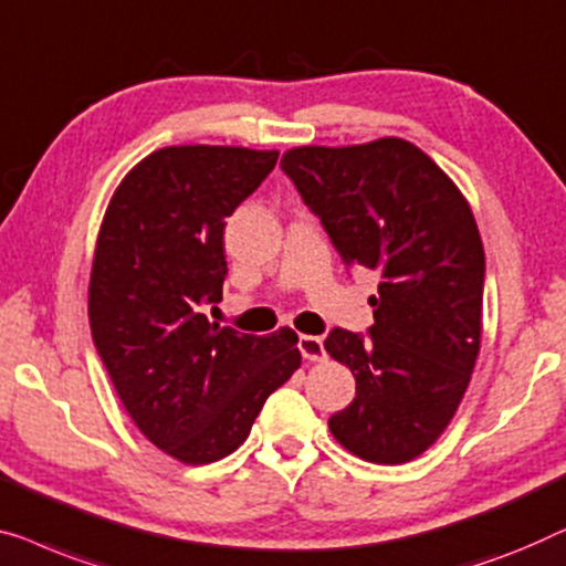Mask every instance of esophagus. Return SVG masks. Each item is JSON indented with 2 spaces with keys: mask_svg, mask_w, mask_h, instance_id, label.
<instances>
[{
  "mask_svg": "<svg viewBox=\"0 0 566 566\" xmlns=\"http://www.w3.org/2000/svg\"><path fill=\"white\" fill-rule=\"evenodd\" d=\"M298 349H301L303 359H311V363H324V359H326L322 337H311V334H303V337L298 339Z\"/></svg>",
  "mask_w": 566,
  "mask_h": 566,
  "instance_id": "obj_1",
  "label": "esophagus"
}]
</instances>
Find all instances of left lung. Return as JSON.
I'll use <instances>...</instances> for the list:
<instances>
[{"mask_svg":"<svg viewBox=\"0 0 566 566\" xmlns=\"http://www.w3.org/2000/svg\"><path fill=\"white\" fill-rule=\"evenodd\" d=\"M281 166L344 265L382 277L370 339L332 329L324 342L357 380L329 429L359 460L411 462L454 419L480 355L485 250L470 203L400 137L291 147Z\"/></svg>","mask_w":566,"mask_h":566,"instance_id":"8db88e82","label":"left lung"}]
</instances>
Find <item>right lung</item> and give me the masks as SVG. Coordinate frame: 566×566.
Returning <instances> with one entry per match:
<instances>
[{"label":"right lung","mask_w":566,"mask_h":566,"mask_svg":"<svg viewBox=\"0 0 566 566\" xmlns=\"http://www.w3.org/2000/svg\"><path fill=\"white\" fill-rule=\"evenodd\" d=\"M275 160L277 150L250 147H163L106 207L88 281L92 337L137 429L184 464L232 454L301 367L289 326L255 337L201 314L222 301L227 217Z\"/></svg>","instance_id":"add662e5"}]
</instances>
